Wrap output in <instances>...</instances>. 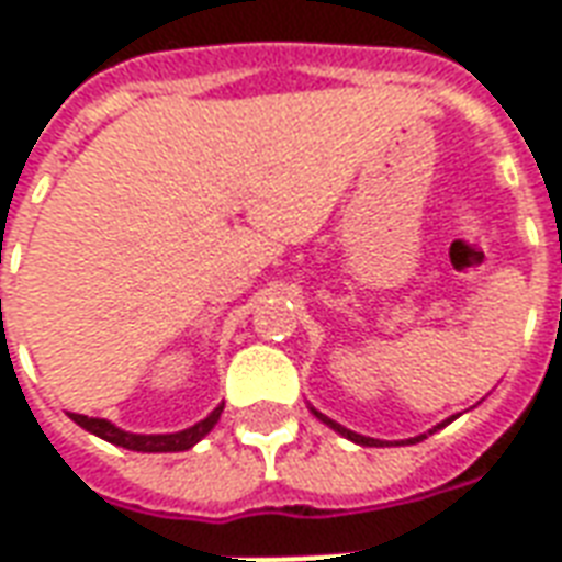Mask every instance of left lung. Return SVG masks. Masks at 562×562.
<instances>
[{"label":"left lung","mask_w":562,"mask_h":562,"mask_svg":"<svg viewBox=\"0 0 562 562\" xmlns=\"http://www.w3.org/2000/svg\"><path fill=\"white\" fill-rule=\"evenodd\" d=\"M313 415H316L318 422L328 424L330 430H337V434L346 436V439H352V442H358V446H389V442H382V439H370V436H361V434H355V430H346L342 424L330 422L328 415H322V413H318V409H313ZM454 418H458V415H451V418H446V422H442V424H436V427H434V430H430V434H436V430H442V427H446V424L454 422ZM418 439H427V434L415 436V439H406V446H413V442H418Z\"/></svg>","instance_id":"left-lung-1"}]
</instances>
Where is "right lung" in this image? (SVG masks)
Segmentation results:
<instances>
[{"mask_svg":"<svg viewBox=\"0 0 562 562\" xmlns=\"http://www.w3.org/2000/svg\"><path fill=\"white\" fill-rule=\"evenodd\" d=\"M68 415H71V422L80 424L83 430L102 436V439H108V442H114V446L120 448H128V451H186V448L195 446L198 439H204V436L216 427V422H220L222 415V406H216L204 422L192 424V427H186L180 434H128V430H120L116 424L104 422V418H87V415L78 413Z\"/></svg>","mask_w":562,"mask_h":562,"instance_id":"right-lung-1","label":"right lung"}]
</instances>
